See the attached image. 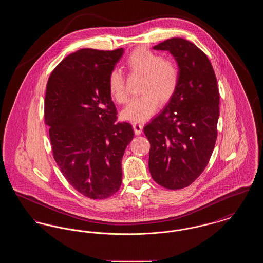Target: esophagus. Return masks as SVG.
<instances>
[{"mask_svg": "<svg viewBox=\"0 0 263 263\" xmlns=\"http://www.w3.org/2000/svg\"><path fill=\"white\" fill-rule=\"evenodd\" d=\"M133 129H134V132L136 135H140L142 133V130H143V125L138 123V122H134L133 123Z\"/></svg>", "mask_w": 263, "mask_h": 263, "instance_id": "1", "label": "esophagus"}]
</instances>
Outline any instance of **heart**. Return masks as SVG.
Returning <instances> with one entry per match:
<instances>
[{
  "label": "heart",
  "mask_w": 263,
  "mask_h": 263,
  "mask_svg": "<svg viewBox=\"0 0 263 263\" xmlns=\"http://www.w3.org/2000/svg\"><path fill=\"white\" fill-rule=\"evenodd\" d=\"M124 65L130 75L142 77L139 89L142 96L131 100L121 116L128 121L144 122L156 112L158 102L163 105L174 98L180 81L178 65L147 47L132 51ZM107 87L115 102L122 104L128 100L125 77L121 71L114 69L110 72Z\"/></svg>",
  "instance_id": "obj_1"
}]
</instances>
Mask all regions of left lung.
I'll use <instances>...</instances> for the list:
<instances>
[{"label": "left lung", "mask_w": 263, "mask_h": 263, "mask_svg": "<svg viewBox=\"0 0 263 263\" xmlns=\"http://www.w3.org/2000/svg\"><path fill=\"white\" fill-rule=\"evenodd\" d=\"M170 51L180 73L174 98L144 133L150 142L149 170L153 179L167 189L187 187L203 173L217 140L220 95L208 57L183 38L154 46Z\"/></svg>", "instance_id": "obj_1"}]
</instances>
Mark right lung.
<instances>
[{
	"label": "right lung",
	"instance_id": "right-lung-1",
	"mask_svg": "<svg viewBox=\"0 0 263 263\" xmlns=\"http://www.w3.org/2000/svg\"><path fill=\"white\" fill-rule=\"evenodd\" d=\"M123 49L85 48L68 55L52 71L44 101L53 157L67 181L90 199H105L122 183L121 161L134 137L117 122L107 79Z\"/></svg>",
	"mask_w": 263,
	"mask_h": 263
}]
</instances>
